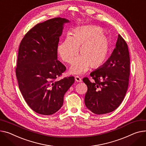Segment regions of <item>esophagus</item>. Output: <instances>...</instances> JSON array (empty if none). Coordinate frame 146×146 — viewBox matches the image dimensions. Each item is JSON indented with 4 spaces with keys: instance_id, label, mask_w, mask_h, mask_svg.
I'll list each match as a JSON object with an SVG mask.
<instances>
[{
    "instance_id": "esophagus-1",
    "label": "esophagus",
    "mask_w": 146,
    "mask_h": 146,
    "mask_svg": "<svg viewBox=\"0 0 146 146\" xmlns=\"http://www.w3.org/2000/svg\"><path fill=\"white\" fill-rule=\"evenodd\" d=\"M74 78H75V80L77 82H82V79L80 78V77H79V76H76L75 77H74Z\"/></svg>"
}]
</instances>
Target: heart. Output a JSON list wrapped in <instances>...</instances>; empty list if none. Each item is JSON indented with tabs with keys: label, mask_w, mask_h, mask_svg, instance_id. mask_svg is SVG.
I'll use <instances>...</instances> for the list:
<instances>
[{
	"label": "heart",
	"mask_w": 146,
	"mask_h": 146,
	"mask_svg": "<svg viewBox=\"0 0 146 146\" xmlns=\"http://www.w3.org/2000/svg\"><path fill=\"white\" fill-rule=\"evenodd\" d=\"M79 56L70 68L73 74H82L92 67L102 64L109 53V40L103 30L96 26L75 29L72 35H67L57 47L60 57L72 64L78 54Z\"/></svg>",
	"instance_id": "1"
}]
</instances>
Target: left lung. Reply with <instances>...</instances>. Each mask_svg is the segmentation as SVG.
<instances>
[{"instance_id": "left-lung-1", "label": "left lung", "mask_w": 146, "mask_h": 146, "mask_svg": "<svg viewBox=\"0 0 146 146\" xmlns=\"http://www.w3.org/2000/svg\"><path fill=\"white\" fill-rule=\"evenodd\" d=\"M83 81L87 86L86 106L96 114L111 112L123 102L127 92L130 76V55L127 44L118 35L115 47L109 59Z\"/></svg>"}]
</instances>
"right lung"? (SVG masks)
I'll use <instances>...</instances> for the list:
<instances>
[{
	"label": "right lung",
	"mask_w": 146,
	"mask_h": 146,
	"mask_svg": "<svg viewBox=\"0 0 146 146\" xmlns=\"http://www.w3.org/2000/svg\"><path fill=\"white\" fill-rule=\"evenodd\" d=\"M70 21L56 17L38 23L24 36L19 48L16 74L19 87L34 111L51 115L63 106L73 76L57 81L66 67L57 60V47L63 25Z\"/></svg>",
	"instance_id": "obj_1"
}]
</instances>
